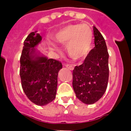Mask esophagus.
Returning <instances> with one entry per match:
<instances>
[{"label": "esophagus", "instance_id": "34e87169", "mask_svg": "<svg viewBox=\"0 0 131 131\" xmlns=\"http://www.w3.org/2000/svg\"><path fill=\"white\" fill-rule=\"evenodd\" d=\"M66 68H68V69H70V70H71V71H72V70H73V69H74L73 67L71 66H69V65H66Z\"/></svg>", "mask_w": 131, "mask_h": 131}]
</instances>
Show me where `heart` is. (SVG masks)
Segmentation results:
<instances>
[{
	"instance_id": "1",
	"label": "heart",
	"mask_w": 131,
	"mask_h": 131,
	"mask_svg": "<svg viewBox=\"0 0 131 131\" xmlns=\"http://www.w3.org/2000/svg\"><path fill=\"white\" fill-rule=\"evenodd\" d=\"M57 42L67 46V53L74 60H80L88 55L92 41L91 28L86 25H69L60 29L55 35ZM49 48L52 51H60L57 45L50 42Z\"/></svg>"
}]
</instances>
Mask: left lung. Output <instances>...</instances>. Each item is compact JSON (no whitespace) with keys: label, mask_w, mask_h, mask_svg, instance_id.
I'll return each instance as SVG.
<instances>
[{"label":"left lung","mask_w":131,"mask_h":131,"mask_svg":"<svg viewBox=\"0 0 131 131\" xmlns=\"http://www.w3.org/2000/svg\"><path fill=\"white\" fill-rule=\"evenodd\" d=\"M94 47L83 64L73 71V88L77 98L85 104H93L103 96L109 78L107 46L100 31L93 26Z\"/></svg>","instance_id":"1"}]
</instances>
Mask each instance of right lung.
Masks as SVG:
<instances>
[{"label":"right lung","instance_id":"right-lung-1","mask_svg":"<svg viewBox=\"0 0 131 131\" xmlns=\"http://www.w3.org/2000/svg\"><path fill=\"white\" fill-rule=\"evenodd\" d=\"M41 42L42 37L37 31L27 36L20 58L19 74L27 97L36 105L43 106L55 99L58 75L62 65L40 52L37 47Z\"/></svg>","mask_w":131,"mask_h":131}]
</instances>
